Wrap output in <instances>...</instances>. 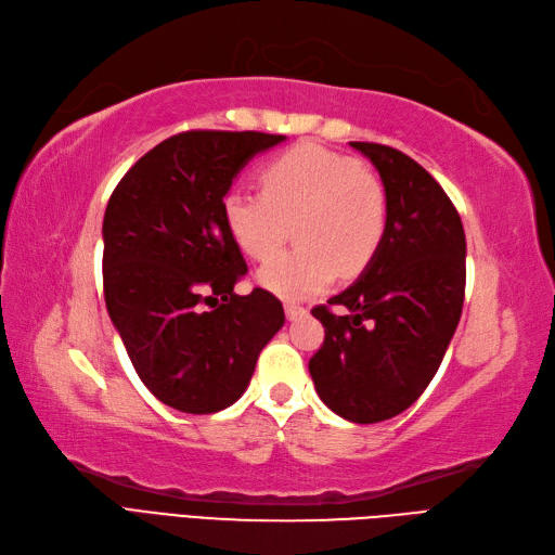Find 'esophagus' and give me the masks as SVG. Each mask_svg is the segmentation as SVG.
<instances>
[{
	"label": "esophagus",
	"mask_w": 555,
	"mask_h": 555,
	"mask_svg": "<svg viewBox=\"0 0 555 555\" xmlns=\"http://www.w3.org/2000/svg\"><path fill=\"white\" fill-rule=\"evenodd\" d=\"M284 312H286V319L296 321V319L308 314V308H302V305H298V302H286V305H284Z\"/></svg>",
	"instance_id": "1"
}]
</instances>
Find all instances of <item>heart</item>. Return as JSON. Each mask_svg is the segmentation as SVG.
Listing matches in <instances>:
<instances>
[{
  "label": "heart",
  "instance_id": "obj_1",
  "mask_svg": "<svg viewBox=\"0 0 555 555\" xmlns=\"http://www.w3.org/2000/svg\"><path fill=\"white\" fill-rule=\"evenodd\" d=\"M261 190L232 188L222 199L227 232L250 259L280 250L289 224L298 247L266 261L257 282L286 300L308 298L376 257L388 229V195L372 169L319 144H298L266 163Z\"/></svg>",
  "mask_w": 555,
  "mask_h": 555
}]
</instances>
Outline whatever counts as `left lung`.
Returning a JSON list of instances; mask_svg holds the SVG:
<instances>
[{
  "instance_id": "obj_1",
  "label": "left lung",
  "mask_w": 555,
  "mask_h": 555,
  "mask_svg": "<svg viewBox=\"0 0 555 555\" xmlns=\"http://www.w3.org/2000/svg\"><path fill=\"white\" fill-rule=\"evenodd\" d=\"M351 146L384 181L388 229L349 289L312 310L326 339L310 358V374L333 413L372 425L406 411L441 367L464 308L466 236L423 165L386 144ZM335 304L348 312L335 315Z\"/></svg>"
}]
</instances>
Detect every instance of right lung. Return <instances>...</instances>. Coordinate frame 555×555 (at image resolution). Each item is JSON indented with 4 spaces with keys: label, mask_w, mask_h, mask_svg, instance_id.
Listing matches in <instances>:
<instances>
[{
    "label": "right lung",
    "mask_w": 555,
    "mask_h": 555,
    "mask_svg": "<svg viewBox=\"0 0 555 555\" xmlns=\"http://www.w3.org/2000/svg\"><path fill=\"white\" fill-rule=\"evenodd\" d=\"M280 142L255 130L179 132L132 165L107 202V312L142 384L177 411L232 406L284 326L271 292L234 294L247 266L222 218L238 171Z\"/></svg>",
    "instance_id": "obj_1"
}]
</instances>
